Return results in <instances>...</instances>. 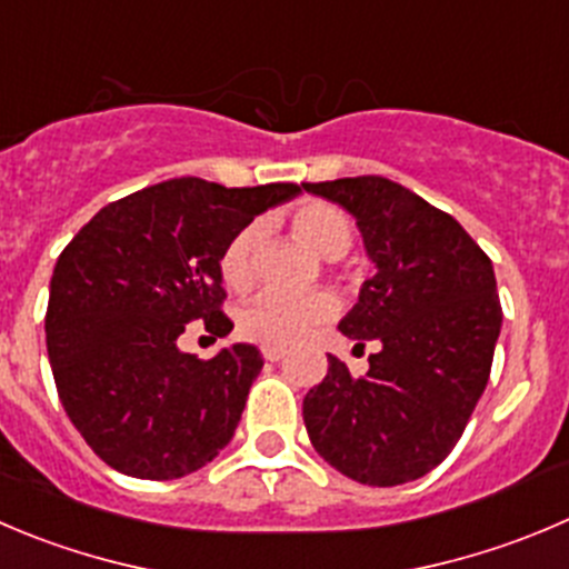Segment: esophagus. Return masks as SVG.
<instances>
[{
    "mask_svg": "<svg viewBox=\"0 0 569 569\" xmlns=\"http://www.w3.org/2000/svg\"><path fill=\"white\" fill-rule=\"evenodd\" d=\"M262 355H264V360L276 362L284 357V349H281V346H262Z\"/></svg>",
    "mask_w": 569,
    "mask_h": 569,
    "instance_id": "obj_1",
    "label": "esophagus"
}]
</instances>
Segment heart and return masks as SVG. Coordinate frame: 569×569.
I'll list each match as a JSON object with an SVG mask.
<instances>
[{
	"label": "heart",
	"instance_id": "obj_1",
	"mask_svg": "<svg viewBox=\"0 0 569 569\" xmlns=\"http://www.w3.org/2000/svg\"><path fill=\"white\" fill-rule=\"evenodd\" d=\"M290 229L299 240L327 259H338L351 246V223L343 209L327 200H305L290 212ZM262 226L248 223L223 246L218 259L220 279L234 293H248L257 281V248ZM338 301L327 290L305 296L262 293L248 301L237 316V327L246 340L264 346H293L335 318Z\"/></svg>",
	"mask_w": 569,
	"mask_h": 569
}]
</instances>
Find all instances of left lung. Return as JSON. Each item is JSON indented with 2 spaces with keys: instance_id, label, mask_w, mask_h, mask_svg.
Wrapping results in <instances>:
<instances>
[{
  "instance_id": "8db88e82",
  "label": "left lung",
  "mask_w": 569,
  "mask_h": 569,
  "mask_svg": "<svg viewBox=\"0 0 569 569\" xmlns=\"http://www.w3.org/2000/svg\"><path fill=\"white\" fill-rule=\"evenodd\" d=\"M360 226L377 273L340 332L380 351L355 377L329 355L305 397L318 456L346 478L399 486L450 456L489 382L502 323L491 259L452 214L382 176L305 183Z\"/></svg>"
}]
</instances>
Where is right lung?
<instances>
[{
	"label": "right lung",
	"mask_w": 569,
	"mask_h": 569,
	"mask_svg": "<svg viewBox=\"0 0 569 569\" xmlns=\"http://www.w3.org/2000/svg\"><path fill=\"white\" fill-rule=\"evenodd\" d=\"M299 192V183L229 189L172 178L102 207L63 248L47 351L63 410L108 467L142 480L183 478L231 441L262 355L234 343L200 360L176 340L192 321L214 340L234 329L220 251Z\"/></svg>",
	"instance_id": "right-lung-1"
}]
</instances>
